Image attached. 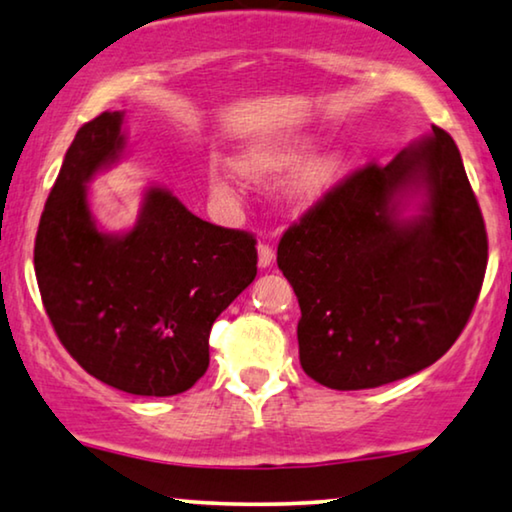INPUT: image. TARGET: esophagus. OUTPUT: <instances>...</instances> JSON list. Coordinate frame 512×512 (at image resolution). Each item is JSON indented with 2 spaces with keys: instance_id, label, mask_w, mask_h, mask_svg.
Listing matches in <instances>:
<instances>
[{
  "instance_id": "obj_1",
  "label": "esophagus",
  "mask_w": 512,
  "mask_h": 512,
  "mask_svg": "<svg viewBox=\"0 0 512 512\" xmlns=\"http://www.w3.org/2000/svg\"><path fill=\"white\" fill-rule=\"evenodd\" d=\"M272 261H275V251L270 244H258V268H270Z\"/></svg>"
}]
</instances>
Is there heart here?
<instances>
[{
	"mask_svg": "<svg viewBox=\"0 0 512 512\" xmlns=\"http://www.w3.org/2000/svg\"><path fill=\"white\" fill-rule=\"evenodd\" d=\"M305 153V144L289 142V139L263 142L249 146V149L235 160V167L244 179L263 184V181H272L293 170V167L305 158ZM342 167H345V158L335 151L312 158L310 163L298 172V177L293 179L291 198L298 202L314 200L333 184L335 177L342 172ZM209 186H212V191L219 195H233V181H230L226 170H212V174H209Z\"/></svg>",
	"mask_w": 512,
	"mask_h": 512,
	"instance_id": "b5f03b06",
	"label": "heart"
}]
</instances>
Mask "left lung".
Returning <instances> with one entry per match:
<instances>
[{"label":"left lung","instance_id":"left-lung-1","mask_svg":"<svg viewBox=\"0 0 512 512\" xmlns=\"http://www.w3.org/2000/svg\"><path fill=\"white\" fill-rule=\"evenodd\" d=\"M422 192L420 214L400 216ZM277 265L300 305V366L373 389L436 363L480 296L487 230L454 139L431 135L331 188L286 230Z\"/></svg>","mask_w":512,"mask_h":512}]
</instances>
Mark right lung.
Returning a JSON list of instances; mask_svg holds the SVG:
<instances>
[{
  "label": "right lung",
  "instance_id": "add662e5",
  "mask_svg": "<svg viewBox=\"0 0 512 512\" xmlns=\"http://www.w3.org/2000/svg\"><path fill=\"white\" fill-rule=\"evenodd\" d=\"M123 149V111L81 125L41 214L34 272L86 373L125 394L174 396L205 375L212 324L254 282L256 240L198 219L160 186L128 233H104L86 184Z\"/></svg>",
  "mask_w": 512,
  "mask_h": 512
}]
</instances>
